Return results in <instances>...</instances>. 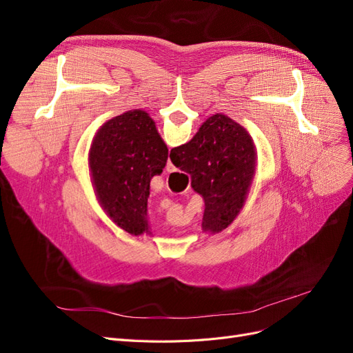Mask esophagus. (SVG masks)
<instances>
[{
	"instance_id": "34e87169",
	"label": "esophagus",
	"mask_w": 353,
	"mask_h": 353,
	"mask_svg": "<svg viewBox=\"0 0 353 353\" xmlns=\"http://www.w3.org/2000/svg\"><path fill=\"white\" fill-rule=\"evenodd\" d=\"M176 170V168L174 166V163L170 162V159H168V162H166V172H175Z\"/></svg>"
}]
</instances>
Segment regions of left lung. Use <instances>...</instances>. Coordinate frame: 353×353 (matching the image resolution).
I'll use <instances>...</instances> for the list:
<instances>
[{
  "label": "left lung",
  "mask_w": 353,
  "mask_h": 353,
  "mask_svg": "<svg viewBox=\"0 0 353 353\" xmlns=\"http://www.w3.org/2000/svg\"><path fill=\"white\" fill-rule=\"evenodd\" d=\"M168 147L147 112L135 109L105 122L88 156L97 200L109 218L132 236L148 232L150 181L163 172Z\"/></svg>",
  "instance_id": "left-lung-1"
}]
</instances>
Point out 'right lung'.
Returning <instances> with one entry per match:
<instances>
[{
	"instance_id": "obj_1",
	"label": "right lung",
	"mask_w": 353,
	"mask_h": 353,
	"mask_svg": "<svg viewBox=\"0 0 353 353\" xmlns=\"http://www.w3.org/2000/svg\"><path fill=\"white\" fill-rule=\"evenodd\" d=\"M169 157L191 175V187L205 200L203 230L212 234L225 230L244 206L254 175L256 147L249 132L216 113L193 140L172 148Z\"/></svg>"
}]
</instances>
